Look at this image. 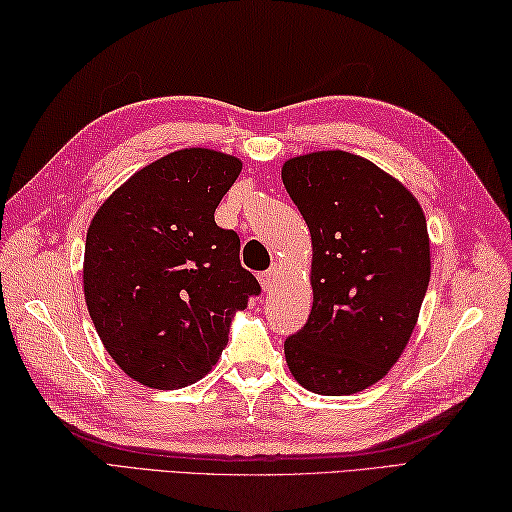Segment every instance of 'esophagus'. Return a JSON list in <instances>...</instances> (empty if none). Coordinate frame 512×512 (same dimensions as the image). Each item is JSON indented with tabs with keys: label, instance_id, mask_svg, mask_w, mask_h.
I'll list each match as a JSON object with an SVG mask.
<instances>
[{
	"label": "esophagus",
	"instance_id": "34e87169",
	"mask_svg": "<svg viewBox=\"0 0 512 512\" xmlns=\"http://www.w3.org/2000/svg\"><path fill=\"white\" fill-rule=\"evenodd\" d=\"M277 279H279V268L273 266V268H268L266 273L259 275V284H262V290H264V292H270V290L275 288Z\"/></svg>",
	"mask_w": 512,
	"mask_h": 512
}]
</instances>
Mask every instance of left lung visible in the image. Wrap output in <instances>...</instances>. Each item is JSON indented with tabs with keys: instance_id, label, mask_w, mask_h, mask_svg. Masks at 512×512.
<instances>
[{
	"instance_id": "obj_1",
	"label": "left lung",
	"mask_w": 512,
	"mask_h": 512,
	"mask_svg": "<svg viewBox=\"0 0 512 512\" xmlns=\"http://www.w3.org/2000/svg\"><path fill=\"white\" fill-rule=\"evenodd\" d=\"M281 180L312 239V312L284 343L290 374L321 396L385 378L418 323L431 277L424 211L405 184L341 149L295 156Z\"/></svg>"
}]
</instances>
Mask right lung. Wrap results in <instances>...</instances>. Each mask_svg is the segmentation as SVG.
Listing matches in <instances>:
<instances>
[{
	"label": "right lung",
	"mask_w": 512,
	"mask_h": 512,
	"mask_svg": "<svg viewBox=\"0 0 512 512\" xmlns=\"http://www.w3.org/2000/svg\"><path fill=\"white\" fill-rule=\"evenodd\" d=\"M242 160L171 151L127 178L94 213L83 292L107 354L136 383L180 389L211 372L228 323L257 295L239 237L215 224Z\"/></svg>",
	"instance_id": "right-lung-1"
}]
</instances>
